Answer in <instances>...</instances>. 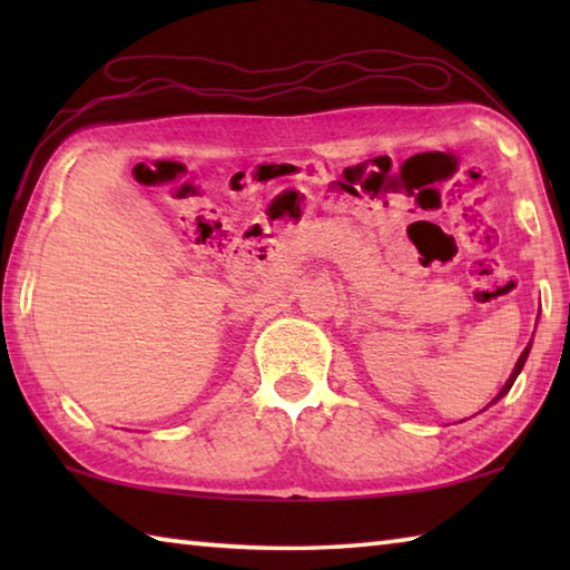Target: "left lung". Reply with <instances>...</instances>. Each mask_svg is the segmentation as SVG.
Listing matches in <instances>:
<instances>
[{
  "label": "left lung",
  "mask_w": 570,
  "mask_h": 570,
  "mask_svg": "<svg viewBox=\"0 0 570 570\" xmlns=\"http://www.w3.org/2000/svg\"><path fill=\"white\" fill-rule=\"evenodd\" d=\"M528 352H530V344L525 346V350H523V354H520V360L515 362V370H513V374H510V380L505 382V387H503V390H500V394H498V397H495V402H498L500 397H503V394H508V390H510V387H513V382H515V377H518V374H520V370H523V364H525V360H528Z\"/></svg>",
  "instance_id": "left-lung-1"
}]
</instances>
